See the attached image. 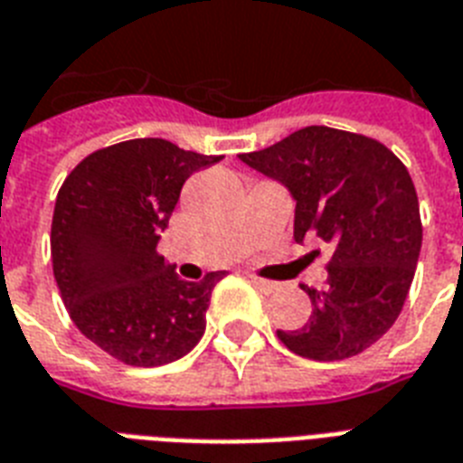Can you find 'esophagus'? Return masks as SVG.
Masks as SVG:
<instances>
[{
  "mask_svg": "<svg viewBox=\"0 0 463 463\" xmlns=\"http://www.w3.org/2000/svg\"><path fill=\"white\" fill-rule=\"evenodd\" d=\"M250 281H252L260 290H264V293H276V290H279V283L267 281V279H260V276H250Z\"/></svg>",
  "mask_w": 463,
  "mask_h": 463,
  "instance_id": "esophagus-1",
  "label": "esophagus"
}]
</instances>
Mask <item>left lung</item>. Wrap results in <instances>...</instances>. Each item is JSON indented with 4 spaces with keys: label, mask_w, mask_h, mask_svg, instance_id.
<instances>
[{
    "label": "left lung",
    "mask_w": 463,
    "mask_h": 463,
    "mask_svg": "<svg viewBox=\"0 0 463 463\" xmlns=\"http://www.w3.org/2000/svg\"><path fill=\"white\" fill-rule=\"evenodd\" d=\"M240 158L296 196L298 242L319 238L331 247L326 286H303L309 319L276 336L288 351L326 363L370 348L402 315L423 242L406 165L373 137L319 125Z\"/></svg>",
    "instance_id": "8db88e82"
}]
</instances>
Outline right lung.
<instances>
[{"label":"right lung","instance_id":"1","mask_svg":"<svg viewBox=\"0 0 463 463\" xmlns=\"http://www.w3.org/2000/svg\"><path fill=\"white\" fill-rule=\"evenodd\" d=\"M221 158L129 139L89 154L61 182L50 232L54 281L76 329L110 358L156 367L199 344L223 274L182 281L158 240L184 180Z\"/></svg>","mask_w":463,"mask_h":463}]
</instances>
